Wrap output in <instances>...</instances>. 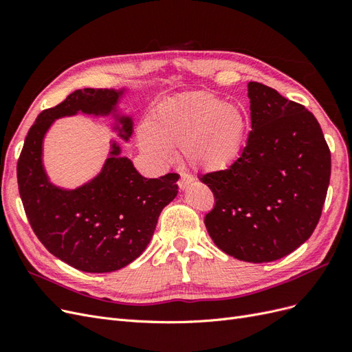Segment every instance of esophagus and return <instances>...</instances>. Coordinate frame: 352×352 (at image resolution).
<instances>
[{
  "label": "esophagus",
  "mask_w": 352,
  "mask_h": 352,
  "mask_svg": "<svg viewBox=\"0 0 352 352\" xmlns=\"http://www.w3.org/2000/svg\"><path fill=\"white\" fill-rule=\"evenodd\" d=\"M192 180H194L192 176H189L186 173H180V177L177 180V185H179L180 189H185L190 182H192Z\"/></svg>",
  "instance_id": "obj_1"
}]
</instances>
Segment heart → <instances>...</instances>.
Listing matches in <instances>:
<instances>
[{"mask_svg": "<svg viewBox=\"0 0 352 352\" xmlns=\"http://www.w3.org/2000/svg\"><path fill=\"white\" fill-rule=\"evenodd\" d=\"M247 129V116L236 105L211 92H194L157 107L140 132V144L160 160L167 157V148L179 146L194 168L220 170L239 155Z\"/></svg>", "mask_w": 352, "mask_h": 352, "instance_id": "b5f03b06", "label": "heart"}]
</instances>
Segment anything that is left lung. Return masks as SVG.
<instances>
[{"instance_id": "1", "label": "left lung", "mask_w": 352, "mask_h": 352, "mask_svg": "<svg viewBox=\"0 0 352 352\" xmlns=\"http://www.w3.org/2000/svg\"><path fill=\"white\" fill-rule=\"evenodd\" d=\"M251 127L228 168L202 175L214 194L208 235L232 257L279 260L313 235L330 180V150L313 113L258 82L248 83Z\"/></svg>"}]
</instances>
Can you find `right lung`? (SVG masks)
<instances>
[{
    "label": "right lung",
    "instance_id": "1",
    "mask_svg": "<svg viewBox=\"0 0 352 352\" xmlns=\"http://www.w3.org/2000/svg\"><path fill=\"white\" fill-rule=\"evenodd\" d=\"M123 91L83 88L30 126L17 162V184L26 217L42 245L72 267L88 273L119 270L150 243L160 212L177 195V173L146 179L113 144L102 172L74 190L52 186L42 167V140L58 117L78 111L104 116ZM120 136L132 135L129 117L119 119Z\"/></svg>",
    "mask_w": 352,
    "mask_h": 352
}]
</instances>
